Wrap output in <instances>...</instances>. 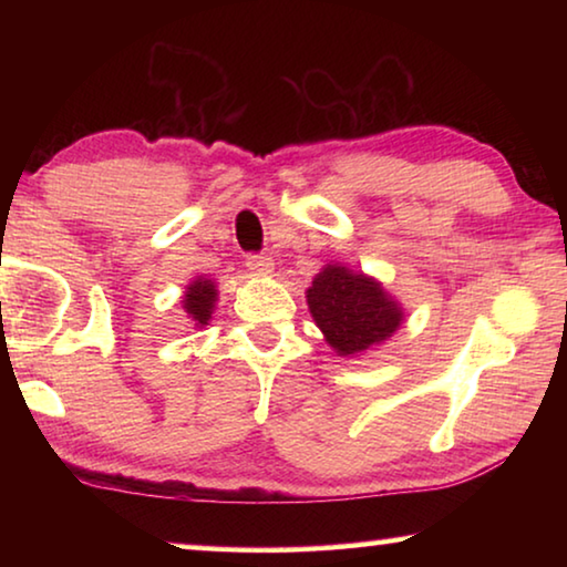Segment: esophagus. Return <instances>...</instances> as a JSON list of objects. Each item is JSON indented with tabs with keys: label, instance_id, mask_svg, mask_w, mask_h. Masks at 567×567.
<instances>
[{
	"label": "esophagus",
	"instance_id": "34e87169",
	"mask_svg": "<svg viewBox=\"0 0 567 567\" xmlns=\"http://www.w3.org/2000/svg\"><path fill=\"white\" fill-rule=\"evenodd\" d=\"M247 270L252 275H270L275 270V262L270 255H249L247 257Z\"/></svg>",
	"mask_w": 567,
	"mask_h": 567
}]
</instances>
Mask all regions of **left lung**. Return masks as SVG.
I'll use <instances>...</instances> for the list:
<instances>
[{
  "label": "left lung",
  "instance_id": "1",
  "mask_svg": "<svg viewBox=\"0 0 567 567\" xmlns=\"http://www.w3.org/2000/svg\"><path fill=\"white\" fill-rule=\"evenodd\" d=\"M307 307L324 340L342 358L375 348L402 324V307L382 285L344 265H328L315 275Z\"/></svg>",
  "mask_w": 567,
  "mask_h": 567
}]
</instances>
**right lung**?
<instances>
[{
    "instance_id": "1",
    "label": "right lung",
    "mask_w": 567,
    "mask_h": 567,
    "mask_svg": "<svg viewBox=\"0 0 567 567\" xmlns=\"http://www.w3.org/2000/svg\"><path fill=\"white\" fill-rule=\"evenodd\" d=\"M217 302V287L213 280H205V277H197L187 285V292L182 297V307L195 322V328H203L209 320H213V310Z\"/></svg>"
}]
</instances>
